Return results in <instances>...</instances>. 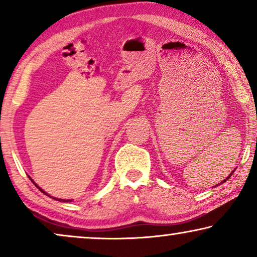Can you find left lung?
<instances>
[{"instance_id": "obj_1", "label": "left lung", "mask_w": 257, "mask_h": 257, "mask_svg": "<svg viewBox=\"0 0 257 257\" xmlns=\"http://www.w3.org/2000/svg\"><path fill=\"white\" fill-rule=\"evenodd\" d=\"M233 173H234V172H231V173H230V175H229V177H228V178H227V179H224V180H223V181H222V182H224V181H226V180H228V179H229V178H230V177H231V174H233ZM222 182H221V184H222Z\"/></svg>"}]
</instances>
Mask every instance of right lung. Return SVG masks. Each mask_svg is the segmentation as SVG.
<instances>
[{
	"instance_id": "obj_1",
	"label": "right lung",
	"mask_w": 257,
	"mask_h": 257,
	"mask_svg": "<svg viewBox=\"0 0 257 257\" xmlns=\"http://www.w3.org/2000/svg\"><path fill=\"white\" fill-rule=\"evenodd\" d=\"M30 180H31V179H30ZM31 181H33V180H31ZM33 182H34V181H33ZM34 184H35V182H34ZM35 186H36V187H38V186H37L36 184H35ZM38 189H40V191H41L42 193H44V194H47V193H45V192L43 191V189H41L40 187H38ZM47 195H48V194H47ZM54 199H55V200H58V201H61V199H56V198H54Z\"/></svg>"
}]
</instances>
